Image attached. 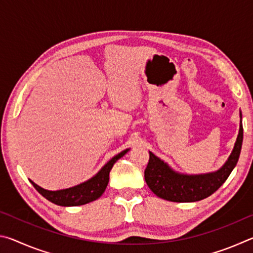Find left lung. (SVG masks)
I'll return each mask as SVG.
<instances>
[{
	"mask_svg": "<svg viewBox=\"0 0 253 253\" xmlns=\"http://www.w3.org/2000/svg\"><path fill=\"white\" fill-rule=\"evenodd\" d=\"M243 142L242 113L240 111L239 134L228 160L215 172L183 174L174 170L160 157L149 152L145 181L154 194L172 202H196L212 195L223 184L239 161Z\"/></svg>",
	"mask_w": 253,
	"mask_h": 253,
	"instance_id": "left-lung-1",
	"label": "left lung"
}]
</instances>
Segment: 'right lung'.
Segmentation results:
<instances>
[{
	"label": "right lung",
	"instance_id": "obj_1",
	"mask_svg": "<svg viewBox=\"0 0 253 253\" xmlns=\"http://www.w3.org/2000/svg\"><path fill=\"white\" fill-rule=\"evenodd\" d=\"M129 151V148L117 154L114 156L107 164L102 166L101 169L98 172L95 176L89 178L88 181L80 183L78 185L72 186L69 188H63V190L58 191H49L45 188L41 187L38 184L34 183L30 179L34 188L39 192V193L44 196V198L60 207H78V205H84L89 202H92L97 199H99L104 193L107 185L109 182V173L115 163L119 158H122L125 154Z\"/></svg>",
	"mask_w": 253,
	"mask_h": 253
}]
</instances>
